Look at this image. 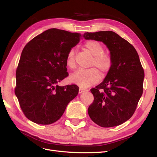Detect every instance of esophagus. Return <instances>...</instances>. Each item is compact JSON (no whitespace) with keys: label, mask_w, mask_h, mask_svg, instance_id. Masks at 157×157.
<instances>
[{"label":"esophagus","mask_w":157,"mask_h":157,"mask_svg":"<svg viewBox=\"0 0 157 157\" xmlns=\"http://www.w3.org/2000/svg\"><path fill=\"white\" fill-rule=\"evenodd\" d=\"M86 91H87L86 90L80 88H79V90H78V93H79V94H82V93H83V92H86Z\"/></svg>","instance_id":"obj_1"}]
</instances>
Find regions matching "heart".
Instances as JSON below:
<instances>
[{
    "instance_id": "heart-1",
    "label": "heart",
    "mask_w": 157,
    "mask_h": 157,
    "mask_svg": "<svg viewBox=\"0 0 157 157\" xmlns=\"http://www.w3.org/2000/svg\"><path fill=\"white\" fill-rule=\"evenodd\" d=\"M84 47L94 56L90 67H94L88 69H78L71 74L70 80L73 83L78 85L81 88H88L96 84L100 79L101 75L99 70L103 75L107 74L111 67L112 59L108 54L103 53V46L96 40L87 41L84 44ZM75 50L71 48L66 57V64L71 69L75 67Z\"/></svg>"
}]
</instances>
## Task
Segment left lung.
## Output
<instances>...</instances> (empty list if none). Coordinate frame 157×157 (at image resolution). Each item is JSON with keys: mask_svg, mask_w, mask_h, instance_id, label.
I'll list each match as a JSON object with an SVG mask.
<instances>
[{"mask_svg": "<svg viewBox=\"0 0 157 157\" xmlns=\"http://www.w3.org/2000/svg\"><path fill=\"white\" fill-rule=\"evenodd\" d=\"M84 38L102 42L112 59L103 81L90 90L94 100L88 115L101 127L120 125L132 117L143 94L144 71L138 54L130 42L113 31L87 32Z\"/></svg>", "mask_w": 157, "mask_h": 157, "instance_id": "left-lung-1", "label": "left lung"}]
</instances>
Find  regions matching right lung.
Masks as SVG:
<instances>
[{"instance_id":"1","label":"right lung","mask_w":157,"mask_h":157,"mask_svg":"<svg viewBox=\"0 0 157 157\" xmlns=\"http://www.w3.org/2000/svg\"><path fill=\"white\" fill-rule=\"evenodd\" d=\"M80 39L77 33L50 29L24 47L16 70L15 94L31 121L44 125L56 122L77 96V85L58 83L69 75L66 57Z\"/></svg>"}]
</instances>
